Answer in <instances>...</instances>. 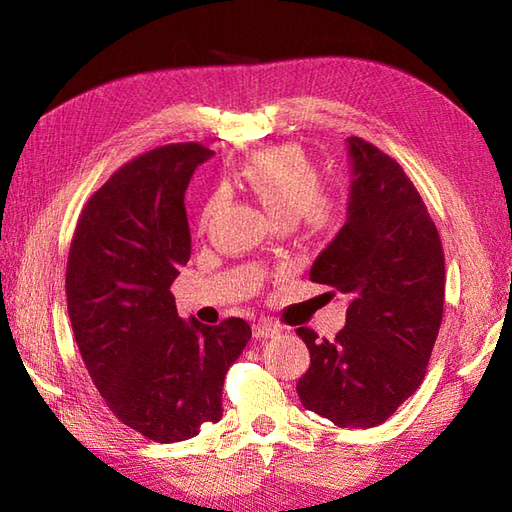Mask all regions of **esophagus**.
Here are the masks:
<instances>
[{"label": "esophagus", "instance_id": "34e87169", "mask_svg": "<svg viewBox=\"0 0 512 512\" xmlns=\"http://www.w3.org/2000/svg\"><path fill=\"white\" fill-rule=\"evenodd\" d=\"M277 333H280V329H277L275 324H269V322H258V324H254V337L267 339V337H273V335H277Z\"/></svg>", "mask_w": 512, "mask_h": 512}]
</instances>
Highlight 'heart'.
<instances>
[{
    "label": "heart",
    "instance_id": "heart-1",
    "mask_svg": "<svg viewBox=\"0 0 512 512\" xmlns=\"http://www.w3.org/2000/svg\"><path fill=\"white\" fill-rule=\"evenodd\" d=\"M247 190L277 224H297L305 218L312 226L324 228L333 209L322 196V179L316 166L297 147H275L247 160L241 168ZM215 209L211 198L203 209V222Z\"/></svg>",
    "mask_w": 512,
    "mask_h": 512
}]
</instances>
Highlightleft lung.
<instances>
[{"label":"left lung","instance_id":"left-lung-1","mask_svg":"<svg viewBox=\"0 0 512 512\" xmlns=\"http://www.w3.org/2000/svg\"><path fill=\"white\" fill-rule=\"evenodd\" d=\"M346 224L314 260L309 280L350 299L335 339L299 327L309 369L301 404L337 427L384 423L418 389L444 309V252L421 194L393 158L348 138Z\"/></svg>","mask_w":512,"mask_h":512}]
</instances>
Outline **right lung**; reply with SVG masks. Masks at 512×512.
<instances>
[{"instance_id":"add662e5","label":"right lung","mask_w":512,"mask_h":512,"mask_svg":"<svg viewBox=\"0 0 512 512\" xmlns=\"http://www.w3.org/2000/svg\"><path fill=\"white\" fill-rule=\"evenodd\" d=\"M211 156L177 143L121 166L87 200L68 254V314L89 376L123 425L162 444L220 421L226 371L252 337L241 318L185 322L170 292L192 250L185 188Z\"/></svg>"}]
</instances>
